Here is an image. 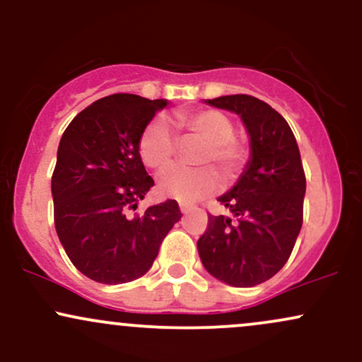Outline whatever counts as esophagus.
I'll use <instances>...</instances> for the list:
<instances>
[{"label":"esophagus","mask_w":362,"mask_h":362,"mask_svg":"<svg viewBox=\"0 0 362 362\" xmlns=\"http://www.w3.org/2000/svg\"><path fill=\"white\" fill-rule=\"evenodd\" d=\"M192 209H194V206H190V204H184V202H182V204H180V211H182V213H184V214L190 213V211H192Z\"/></svg>","instance_id":"34e87169"}]
</instances>
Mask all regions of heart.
I'll use <instances>...</instances> for the list:
<instances>
[{"instance_id":"1","label":"heart","mask_w":362,"mask_h":362,"mask_svg":"<svg viewBox=\"0 0 362 362\" xmlns=\"http://www.w3.org/2000/svg\"><path fill=\"white\" fill-rule=\"evenodd\" d=\"M177 127L184 138L204 141L199 149L195 163L206 165L199 168H173L160 178L158 190L165 197L180 202H194L211 194L218 187L219 177L231 180L248 163L250 149L238 138H235V124L224 112L204 109L197 112H178L175 115ZM141 161L153 172H165L172 167L177 153V141L172 129L163 119H153L144 127L138 143ZM211 164V168L206 165Z\"/></svg>"}]
</instances>
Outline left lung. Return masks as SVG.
I'll list each match as a JSON object with an SVG mask.
<instances>
[{"label": "left lung", "instance_id": "8db88e82", "mask_svg": "<svg viewBox=\"0 0 362 362\" xmlns=\"http://www.w3.org/2000/svg\"><path fill=\"white\" fill-rule=\"evenodd\" d=\"M242 117L252 158L242 178L218 199L231 216H213L197 240L199 257L216 279L252 288L269 281L288 262L303 224L306 177L289 124L252 95L207 100Z\"/></svg>", "mask_w": 362, "mask_h": 362}]
</instances>
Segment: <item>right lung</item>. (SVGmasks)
Listing matches in <instances>:
<instances>
[{"mask_svg":"<svg viewBox=\"0 0 362 362\" xmlns=\"http://www.w3.org/2000/svg\"><path fill=\"white\" fill-rule=\"evenodd\" d=\"M167 100L114 93L93 102L62 134L52 173L54 224L69 260L102 284H122L149 271L180 219L173 199L131 214L155 185L138 143Z\"/></svg>","mask_w":362,"mask_h":362,"instance_id":"add662e5","label":"right lung"}]
</instances>
